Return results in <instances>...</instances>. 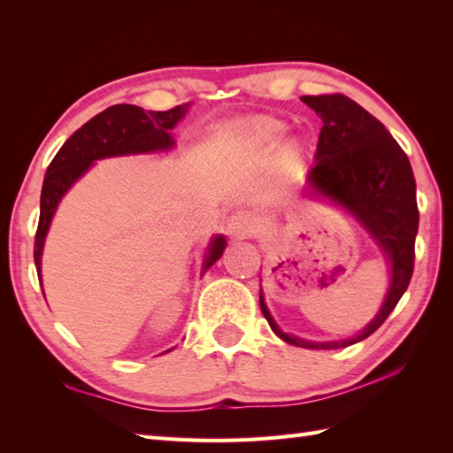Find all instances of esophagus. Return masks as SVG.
<instances>
[{"label":"esophagus","instance_id":"obj_1","mask_svg":"<svg viewBox=\"0 0 453 453\" xmlns=\"http://www.w3.org/2000/svg\"><path fill=\"white\" fill-rule=\"evenodd\" d=\"M228 234L233 238H250L254 233H256V223L254 219L250 215H244V213H238L234 217H230L228 220Z\"/></svg>","mask_w":453,"mask_h":453}]
</instances>
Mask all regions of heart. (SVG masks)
Wrapping results in <instances>:
<instances>
[{"label": "heart", "instance_id": "1", "mask_svg": "<svg viewBox=\"0 0 453 453\" xmlns=\"http://www.w3.org/2000/svg\"><path fill=\"white\" fill-rule=\"evenodd\" d=\"M285 129L287 124L283 119L264 114H252L240 116L220 124L217 127L215 137L220 145H236L252 150H265L277 143V139L283 135ZM306 153V143L300 137L283 139L275 150L277 174L283 178L296 176L298 170L304 165Z\"/></svg>", "mask_w": 453, "mask_h": 453}]
</instances>
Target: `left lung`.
Wrapping results in <instances>:
<instances>
[{"mask_svg": "<svg viewBox=\"0 0 453 453\" xmlns=\"http://www.w3.org/2000/svg\"><path fill=\"white\" fill-rule=\"evenodd\" d=\"M321 118V132L308 173L310 196L329 199L353 215L374 240L389 264V287L380 311L355 337L343 341H306L277 326L259 288V306L271 329L288 345L341 349L355 345L384 324L409 287L415 265L418 230L413 168L384 124L345 95L300 98Z\"/></svg>", "mask_w": 453, "mask_h": 453, "instance_id": "left-lung-1", "label": "left lung"}]
</instances>
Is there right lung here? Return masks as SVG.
<instances>
[{
  "mask_svg": "<svg viewBox=\"0 0 453 453\" xmlns=\"http://www.w3.org/2000/svg\"><path fill=\"white\" fill-rule=\"evenodd\" d=\"M189 104H182L165 112H153V110L145 112L143 108L134 104L110 106L79 127L58 150L46 170L42 194H40V220L35 238V265L40 285H42L40 271H42L46 234L59 201L69 192V188L85 176L87 170L100 158L149 155L173 149L176 142L170 132L186 116ZM225 248L226 238L223 234H217L211 240L203 261V273L223 256Z\"/></svg>",
  "mask_w": 453,
  "mask_h": 453,
  "instance_id": "1",
  "label": "right lung"
}]
</instances>
